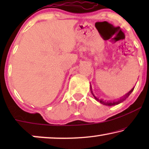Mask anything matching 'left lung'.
Segmentation results:
<instances>
[{
    "label": "left lung",
    "instance_id": "left-lung-1",
    "mask_svg": "<svg viewBox=\"0 0 149 149\" xmlns=\"http://www.w3.org/2000/svg\"><path fill=\"white\" fill-rule=\"evenodd\" d=\"M134 87L133 89H132V90H130V91H129V92H128V93H127V94H125V95H123V96L120 99L119 101H117V102H106V101H103L102 100H99L98 98H97V97H95V95L93 94V93H92V91H91V93H92V94H93V96H94V97L95 98V100H97L98 102H100L101 104H104V105H107V106H112V105L118 104L121 103V102H123V101L125 100L126 98H127L128 96H129V95H130V94H131L132 92V91H133V90H134Z\"/></svg>",
    "mask_w": 149,
    "mask_h": 149
}]
</instances>
